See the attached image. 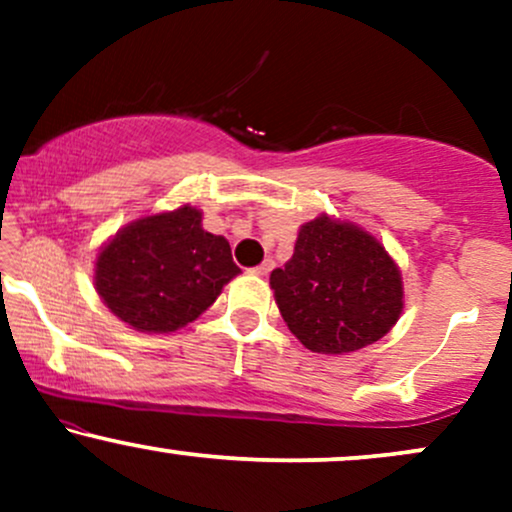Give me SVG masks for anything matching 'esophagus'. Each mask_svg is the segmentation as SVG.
I'll use <instances>...</instances> for the list:
<instances>
[{"instance_id":"esophagus-1","label":"esophagus","mask_w":512,"mask_h":512,"mask_svg":"<svg viewBox=\"0 0 512 512\" xmlns=\"http://www.w3.org/2000/svg\"><path fill=\"white\" fill-rule=\"evenodd\" d=\"M272 269H274V262H272V260H264L262 264H257V267L252 269V272L260 274V276H267L269 272H272Z\"/></svg>"}]
</instances>
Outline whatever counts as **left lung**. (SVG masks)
I'll use <instances>...</instances> for the list:
<instances>
[{"mask_svg": "<svg viewBox=\"0 0 512 512\" xmlns=\"http://www.w3.org/2000/svg\"><path fill=\"white\" fill-rule=\"evenodd\" d=\"M269 284L289 330L315 354L378 342L404 308L402 274L383 243L327 214L303 223L293 257Z\"/></svg>", "mask_w": 512, "mask_h": 512, "instance_id": "obj_1", "label": "left lung"}]
</instances>
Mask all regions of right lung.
Returning <instances> with one entry per match:
<instances>
[{
	"label": "right lung",
	"instance_id": "obj_1",
	"mask_svg": "<svg viewBox=\"0 0 512 512\" xmlns=\"http://www.w3.org/2000/svg\"><path fill=\"white\" fill-rule=\"evenodd\" d=\"M231 245L190 207L144 216L115 233L96 260V291L137 332L168 334L197 320L233 276Z\"/></svg>",
	"mask_w": 512,
	"mask_h": 512
}]
</instances>
